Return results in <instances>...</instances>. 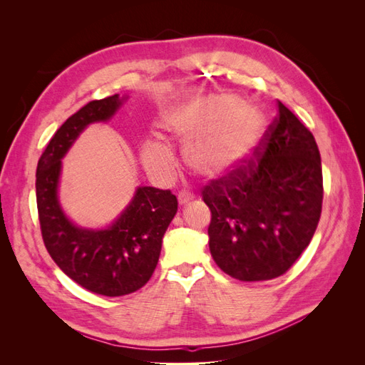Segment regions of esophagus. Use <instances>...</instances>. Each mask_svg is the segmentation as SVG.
Masks as SVG:
<instances>
[{
  "label": "esophagus",
  "mask_w": 365,
  "mask_h": 365,
  "mask_svg": "<svg viewBox=\"0 0 365 365\" xmlns=\"http://www.w3.org/2000/svg\"><path fill=\"white\" fill-rule=\"evenodd\" d=\"M193 195L192 193H189V192H180V195H178V202L181 204V205H185V204H189L190 201H193Z\"/></svg>",
  "instance_id": "34e87169"
}]
</instances>
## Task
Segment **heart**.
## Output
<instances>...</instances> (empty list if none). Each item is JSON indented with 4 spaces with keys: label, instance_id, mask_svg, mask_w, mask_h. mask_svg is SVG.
<instances>
[{
    "label": "heart",
    "instance_id": "obj_1",
    "mask_svg": "<svg viewBox=\"0 0 365 365\" xmlns=\"http://www.w3.org/2000/svg\"><path fill=\"white\" fill-rule=\"evenodd\" d=\"M160 126L170 138L187 139V164L196 173L215 178L252 157L263 135V115L231 96H204L170 108L161 115ZM141 157L149 170L163 176L173 173L175 158L158 141H148Z\"/></svg>",
    "mask_w": 365,
    "mask_h": 365
}]
</instances>
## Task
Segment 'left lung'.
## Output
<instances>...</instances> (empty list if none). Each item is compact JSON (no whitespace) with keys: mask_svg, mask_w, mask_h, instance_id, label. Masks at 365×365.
<instances>
[{"mask_svg":"<svg viewBox=\"0 0 365 365\" xmlns=\"http://www.w3.org/2000/svg\"><path fill=\"white\" fill-rule=\"evenodd\" d=\"M254 157L212 180L208 247L233 279L280 277L306 250L323 204L322 158L312 132L282 102Z\"/></svg>","mask_w":365,"mask_h":365,"instance_id":"left-lung-1","label":"left lung"}]
</instances>
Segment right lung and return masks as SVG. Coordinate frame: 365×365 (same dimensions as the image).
I'll use <instances>...</instances> for the list:
<instances>
[{"mask_svg": "<svg viewBox=\"0 0 365 365\" xmlns=\"http://www.w3.org/2000/svg\"><path fill=\"white\" fill-rule=\"evenodd\" d=\"M125 101L114 94L81 108L56 130L36 169L39 224L48 254L77 284L106 297L135 292L149 282L163 236L178 210L170 190L138 187L128 207L103 230L77 227L63 213L58 197L61 160L88 125L108 121Z\"/></svg>", "mask_w": 365, "mask_h": 365, "instance_id": "add662e5", "label": "right lung"}]
</instances>
